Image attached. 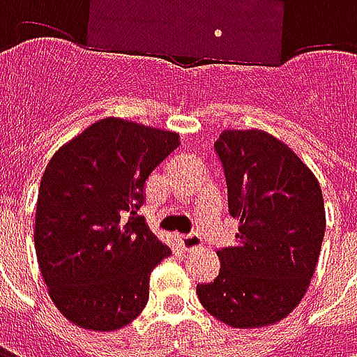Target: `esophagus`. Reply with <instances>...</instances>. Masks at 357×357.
<instances>
[{"label": "esophagus", "instance_id": "esophagus-1", "mask_svg": "<svg viewBox=\"0 0 357 357\" xmlns=\"http://www.w3.org/2000/svg\"><path fill=\"white\" fill-rule=\"evenodd\" d=\"M178 243L181 250H185V252H191V250H197V248L202 247L199 235H179Z\"/></svg>", "mask_w": 357, "mask_h": 357}]
</instances>
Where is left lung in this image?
Here are the masks:
<instances>
[{"mask_svg": "<svg viewBox=\"0 0 357 357\" xmlns=\"http://www.w3.org/2000/svg\"><path fill=\"white\" fill-rule=\"evenodd\" d=\"M214 147L239 233L218 250L220 273L197 284V294L235 329L268 327L298 306L314 277L325 235L321 187L289 145L264 130H224Z\"/></svg>", "mask_w": 357, "mask_h": 357, "instance_id": "8db88e82", "label": "left lung"}]
</instances>
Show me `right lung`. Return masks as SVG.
Here are the masks:
<instances>
[{
  "label": "right lung",
  "instance_id": "1",
  "mask_svg": "<svg viewBox=\"0 0 357 357\" xmlns=\"http://www.w3.org/2000/svg\"><path fill=\"white\" fill-rule=\"evenodd\" d=\"M178 147L179 133L109 116L51 156L34 245L51 300L74 325L109 333L143 312L151 271L170 247L137 210L149 176Z\"/></svg>",
  "mask_w": 357,
  "mask_h": 357
}]
</instances>
